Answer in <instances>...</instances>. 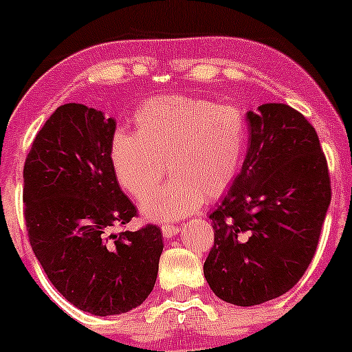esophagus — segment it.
Instances as JSON below:
<instances>
[{"mask_svg":"<svg viewBox=\"0 0 352 352\" xmlns=\"http://www.w3.org/2000/svg\"><path fill=\"white\" fill-rule=\"evenodd\" d=\"M179 226H175V225H162V233H163V236H165V239H172V236H175V235H179Z\"/></svg>","mask_w":352,"mask_h":352,"instance_id":"obj_1","label":"esophagus"}]
</instances>
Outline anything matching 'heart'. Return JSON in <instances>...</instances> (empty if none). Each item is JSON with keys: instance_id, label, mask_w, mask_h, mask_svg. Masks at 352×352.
Listing matches in <instances>:
<instances>
[{"instance_id": "heart-1", "label": "heart", "mask_w": 352, "mask_h": 352, "mask_svg": "<svg viewBox=\"0 0 352 352\" xmlns=\"http://www.w3.org/2000/svg\"><path fill=\"white\" fill-rule=\"evenodd\" d=\"M136 134L116 131L109 160L117 182L141 199L161 179L167 162L173 179L141 202L153 221L197 211L239 177L248 143L243 110L190 95H162L134 113Z\"/></svg>"}]
</instances>
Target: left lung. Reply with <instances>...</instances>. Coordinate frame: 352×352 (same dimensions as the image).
<instances>
[{
  "instance_id": "8db88e82",
  "label": "left lung",
  "mask_w": 352,
  "mask_h": 352,
  "mask_svg": "<svg viewBox=\"0 0 352 352\" xmlns=\"http://www.w3.org/2000/svg\"><path fill=\"white\" fill-rule=\"evenodd\" d=\"M242 170L209 214L204 278L219 300L254 307L281 296L310 265L330 204L327 160L314 126L286 104L247 112Z\"/></svg>"
}]
</instances>
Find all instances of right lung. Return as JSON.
Wrapping results in <instances>:
<instances>
[{"instance_id": "right-lung-1", "label": "right lung", "mask_w": 352, "mask_h": 352, "mask_svg": "<svg viewBox=\"0 0 352 352\" xmlns=\"http://www.w3.org/2000/svg\"><path fill=\"white\" fill-rule=\"evenodd\" d=\"M116 120L83 104L54 110L23 166L28 240L49 281L98 317L140 307L153 291L163 250L160 228L113 233L138 209L109 160Z\"/></svg>"}]
</instances>
